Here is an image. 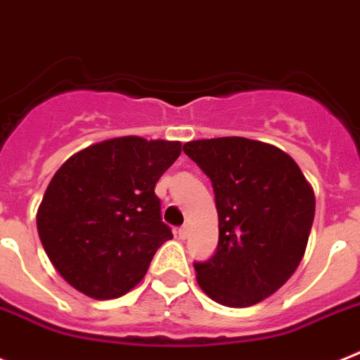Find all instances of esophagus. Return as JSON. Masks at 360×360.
<instances>
[{
    "label": "esophagus",
    "instance_id": "esophagus-1",
    "mask_svg": "<svg viewBox=\"0 0 360 360\" xmlns=\"http://www.w3.org/2000/svg\"><path fill=\"white\" fill-rule=\"evenodd\" d=\"M188 233H190L188 224H183V226L177 230V236H179V239H186V237H188Z\"/></svg>",
    "mask_w": 360,
    "mask_h": 360
}]
</instances>
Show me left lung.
<instances>
[{"instance_id":"obj_1","label":"left lung","mask_w":360,"mask_h":360,"mask_svg":"<svg viewBox=\"0 0 360 360\" xmlns=\"http://www.w3.org/2000/svg\"><path fill=\"white\" fill-rule=\"evenodd\" d=\"M210 177L219 215L214 257L193 262L206 295L230 308L270 297L304 255L315 195L283 150L246 137L199 139L183 146Z\"/></svg>"}]
</instances>
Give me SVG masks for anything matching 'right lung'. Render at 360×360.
Masks as SVG:
<instances>
[{
    "label": "right lung",
    "mask_w": 360,
    "mask_h": 360,
    "mask_svg": "<svg viewBox=\"0 0 360 360\" xmlns=\"http://www.w3.org/2000/svg\"><path fill=\"white\" fill-rule=\"evenodd\" d=\"M179 154V141L115 137L79 150L56 172L37 208V233L77 292L115 299L141 283L174 237L154 190Z\"/></svg>",
    "instance_id": "obj_1"
}]
</instances>
